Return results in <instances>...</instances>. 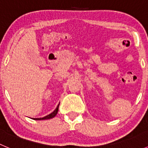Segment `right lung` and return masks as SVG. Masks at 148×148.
Here are the masks:
<instances>
[{
  "instance_id": "1",
  "label": "right lung",
  "mask_w": 148,
  "mask_h": 148,
  "mask_svg": "<svg viewBox=\"0 0 148 148\" xmlns=\"http://www.w3.org/2000/svg\"><path fill=\"white\" fill-rule=\"evenodd\" d=\"M59 104H58L57 107L56 108V110H54V111L52 113H51L50 114H49V115L46 116V117H42V118H35L34 119V120H48V119H51V118H53V117H54L56 115V114L58 113V110H59Z\"/></svg>"
}]
</instances>
